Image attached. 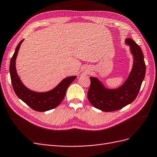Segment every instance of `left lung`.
<instances>
[{"label":"left lung","instance_id":"1","mask_svg":"<svg viewBox=\"0 0 157 157\" xmlns=\"http://www.w3.org/2000/svg\"><path fill=\"white\" fill-rule=\"evenodd\" d=\"M126 44L133 56V64L127 80L118 88L111 90L104 86L96 77H90L87 98L94 107L109 112L121 109L134 101L145 77L146 64L140 47L132 39H126Z\"/></svg>","mask_w":157,"mask_h":157}]
</instances>
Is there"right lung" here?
<instances>
[{"label":"right lung","instance_id":"add662e5","mask_svg":"<svg viewBox=\"0 0 157 157\" xmlns=\"http://www.w3.org/2000/svg\"><path fill=\"white\" fill-rule=\"evenodd\" d=\"M23 40L18 43L10 60V73L13 90L17 97L33 110L43 112L52 109L57 107L63 100L68 86L77 77L71 76L63 79L55 88L47 92H35L27 88L18 77L15 66L17 56Z\"/></svg>","mask_w":157,"mask_h":157}]
</instances>
